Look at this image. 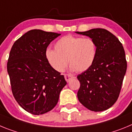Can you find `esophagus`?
I'll return each instance as SVG.
<instances>
[{
    "mask_svg": "<svg viewBox=\"0 0 132 132\" xmlns=\"http://www.w3.org/2000/svg\"><path fill=\"white\" fill-rule=\"evenodd\" d=\"M73 77L72 76V75H68V74L65 75V79L67 82H69V81L71 79H73Z\"/></svg>",
    "mask_w": 132,
    "mask_h": 132,
    "instance_id": "1",
    "label": "esophagus"
}]
</instances>
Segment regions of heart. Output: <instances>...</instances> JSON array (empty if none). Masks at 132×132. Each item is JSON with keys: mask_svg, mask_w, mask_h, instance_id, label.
<instances>
[{"mask_svg": "<svg viewBox=\"0 0 132 132\" xmlns=\"http://www.w3.org/2000/svg\"><path fill=\"white\" fill-rule=\"evenodd\" d=\"M96 53V43L93 39L67 35L55 44V50H46L45 55L47 62L56 71H63L68 61L71 71L82 72L91 67Z\"/></svg>", "mask_w": 132, "mask_h": 132, "instance_id": "obj_1", "label": "heart"}]
</instances>
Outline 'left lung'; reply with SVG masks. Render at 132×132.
Returning a JSON list of instances; mask_svg holds the SVG:
<instances>
[{
    "mask_svg": "<svg viewBox=\"0 0 132 132\" xmlns=\"http://www.w3.org/2000/svg\"><path fill=\"white\" fill-rule=\"evenodd\" d=\"M75 33L93 39L97 48L96 59L91 67L77 76L80 83L78 99L91 111L106 110L117 101L126 72L122 44L105 29L94 28Z\"/></svg>",
    "mask_w": 132,
    "mask_h": 132,
    "instance_id": "left-lung-1",
    "label": "left lung"
}]
</instances>
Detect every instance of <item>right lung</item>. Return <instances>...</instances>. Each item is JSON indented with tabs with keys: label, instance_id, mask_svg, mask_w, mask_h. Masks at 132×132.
Wrapping results in <instances>:
<instances>
[{
	"label": "right lung",
	"instance_id": "add662e5",
	"mask_svg": "<svg viewBox=\"0 0 132 132\" xmlns=\"http://www.w3.org/2000/svg\"><path fill=\"white\" fill-rule=\"evenodd\" d=\"M60 34L31 30L16 41L10 50L7 71L12 91L26 111L40 115L52 110L67 82L45 58L49 44Z\"/></svg>",
	"mask_w": 132,
	"mask_h": 132
}]
</instances>
